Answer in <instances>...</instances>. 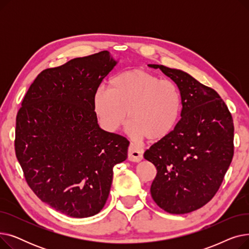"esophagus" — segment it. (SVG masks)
Returning <instances> with one entry per match:
<instances>
[{
  "label": "esophagus",
  "mask_w": 249,
  "mask_h": 249,
  "mask_svg": "<svg viewBox=\"0 0 249 249\" xmlns=\"http://www.w3.org/2000/svg\"><path fill=\"white\" fill-rule=\"evenodd\" d=\"M143 159V149L136 146L133 143H130L128 148V160L130 161L139 162Z\"/></svg>",
  "instance_id": "34e87169"
}]
</instances>
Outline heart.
Listing matches in <instances>:
<instances>
[{"mask_svg": "<svg viewBox=\"0 0 249 249\" xmlns=\"http://www.w3.org/2000/svg\"><path fill=\"white\" fill-rule=\"evenodd\" d=\"M94 111L102 127L116 132L130 120L128 131L134 138L160 140L172 133L181 113V96L175 83L142 70L120 72L99 88Z\"/></svg>", "mask_w": 249, "mask_h": 249, "instance_id": "b5f03b06", "label": "heart"}]
</instances>
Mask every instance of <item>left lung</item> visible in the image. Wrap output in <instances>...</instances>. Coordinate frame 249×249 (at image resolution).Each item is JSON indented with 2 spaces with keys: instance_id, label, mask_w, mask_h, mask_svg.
I'll use <instances>...</instances> for the list:
<instances>
[{
  "instance_id": "1",
  "label": "left lung",
  "mask_w": 249,
  "mask_h": 249,
  "mask_svg": "<svg viewBox=\"0 0 249 249\" xmlns=\"http://www.w3.org/2000/svg\"><path fill=\"white\" fill-rule=\"evenodd\" d=\"M148 67L177 84L182 105L172 133L144 152L158 171L151 197L167 213H190L211 201L223 181L234 153L233 119L215 89L182 71Z\"/></svg>"
}]
</instances>
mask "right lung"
I'll return each mask as SVG.
<instances>
[{"mask_svg":"<svg viewBox=\"0 0 249 249\" xmlns=\"http://www.w3.org/2000/svg\"><path fill=\"white\" fill-rule=\"evenodd\" d=\"M116 63L104 50L42 71L16 117L15 151L28 186L73 218L102 210L113 167L127 159L129 141L101 129L94 111L95 93Z\"/></svg>","mask_w":249,"mask_h":249,"instance_id":"add662e5","label":"right lung"}]
</instances>
